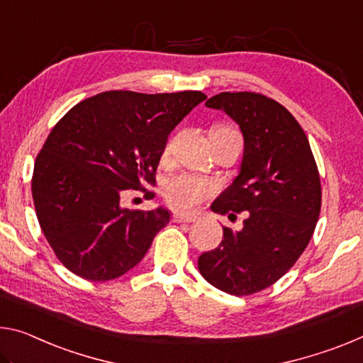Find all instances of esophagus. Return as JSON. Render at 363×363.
Segmentation results:
<instances>
[{
  "label": "esophagus",
  "mask_w": 363,
  "mask_h": 363,
  "mask_svg": "<svg viewBox=\"0 0 363 363\" xmlns=\"http://www.w3.org/2000/svg\"><path fill=\"white\" fill-rule=\"evenodd\" d=\"M172 221H174V223H192V221H195V216L174 213V215H172Z\"/></svg>",
  "instance_id": "1"
}]
</instances>
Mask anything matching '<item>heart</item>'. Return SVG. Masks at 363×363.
<instances>
[{
	"label": "heart",
	"instance_id": "heart-1",
	"mask_svg": "<svg viewBox=\"0 0 363 363\" xmlns=\"http://www.w3.org/2000/svg\"><path fill=\"white\" fill-rule=\"evenodd\" d=\"M176 147V139H169L163 148V158H169ZM215 192V184L194 174H177L169 177L163 186V195L172 208L189 211L199 206Z\"/></svg>",
	"mask_w": 363,
	"mask_h": 363
}]
</instances>
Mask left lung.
I'll return each mask as SVG.
<instances>
[{
  "mask_svg": "<svg viewBox=\"0 0 363 363\" xmlns=\"http://www.w3.org/2000/svg\"><path fill=\"white\" fill-rule=\"evenodd\" d=\"M205 105L231 116L244 134L239 176L211 210L247 218L240 231L223 228L221 244L199 257V269L216 289L250 296L283 278L312 239L321 210L318 168L301 124L273 99L221 91Z\"/></svg>",
  "mask_w": 363,
  "mask_h": 363,
  "instance_id": "obj_1",
  "label": "left lung"
}]
</instances>
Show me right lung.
Masks as SVG:
<instances>
[{"instance_id": "add662e5", "label": "right lung", "mask_w": 363, "mask_h": 363, "mask_svg": "<svg viewBox=\"0 0 363 363\" xmlns=\"http://www.w3.org/2000/svg\"><path fill=\"white\" fill-rule=\"evenodd\" d=\"M206 95L103 91L57 121L37 155L32 197L40 228L65 267L89 281H109L139 263L161 228L164 208L129 210L123 194L150 200L169 132Z\"/></svg>"}]
</instances>
